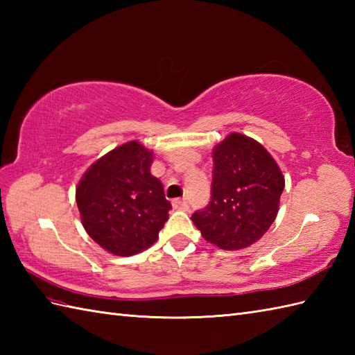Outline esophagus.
<instances>
[{"label": "esophagus", "mask_w": 355, "mask_h": 355, "mask_svg": "<svg viewBox=\"0 0 355 355\" xmlns=\"http://www.w3.org/2000/svg\"><path fill=\"white\" fill-rule=\"evenodd\" d=\"M172 206L173 209H178V210H189V202L186 200H173Z\"/></svg>", "instance_id": "34e87169"}]
</instances>
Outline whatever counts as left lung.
<instances>
[{
	"label": "left lung",
	"mask_w": 355,
	"mask_h": 355,
	"mask_svg": "<svg viewBox=\"0 0 355 355\" xmlns=\"http://www.w3.org/2000/svg\"><path fill=\"white\" fill-rule=\"evenodd\" d=\"M284 187L282 172L267 149L233 132L214 149L212 197L192 221L216 247L245 248L273 224Z\"/></svg>",
	"instance_id": "1"
}]
</instances>
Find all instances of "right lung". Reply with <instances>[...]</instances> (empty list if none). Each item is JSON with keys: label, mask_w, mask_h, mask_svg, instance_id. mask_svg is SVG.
Returning a JSON list of instances; mask_svg holds the SVG:
<instances>
[{"label": "right lung", "mask_w": 355, "mask_h": 355, "mask_svg": "<svg viewBox=\"0 0 355 355\" xmlns=\"http://www.w3.org/2000/svg\"><path fill=\"white\" fill-rule=\"evenodd\" d=\"M153 153L139 141L112 149L89 168L76 189L82 224L112 254L131 256L153 245L172 209L150 175Z\"/></svg>", "instance_id": "obj_1"}]
</instances>
